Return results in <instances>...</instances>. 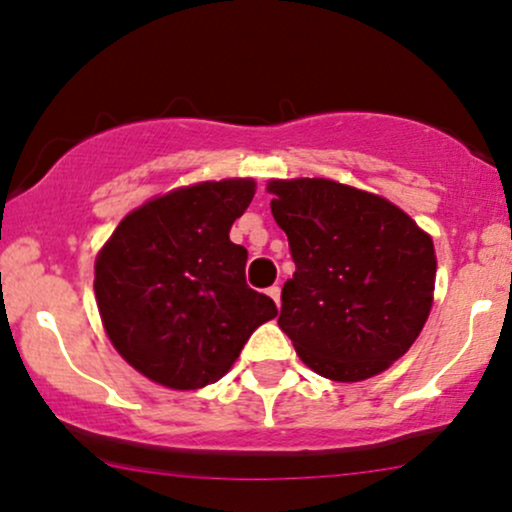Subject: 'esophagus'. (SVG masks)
Segmentation results:
<instances>
[{
    "instance_id": "1",
    "label": "esophagus",
    "mask_w": 512,
    "mask_h": 512,
    "mask_svg": "<svg viewBox=\"0 0 512 512\" xmlns=\"http://www.w3.org/2000/svg\"><path fill=\"white\" fill-rule=\"evenodd\" d=\"M267 293L274 298L276 305H281V289H279V286H269Z\"/></svg>"
}]
</instances>
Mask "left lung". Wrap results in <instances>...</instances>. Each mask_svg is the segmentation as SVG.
<instances>
[{"label":"left lung","instance_id":"obj_1","mask_svg":"<svg viewBox=\"0 0 512 512\" xmlns=\"http://www.w3.org/2000/svg\"><path fill=\"white\" fill-rule=\"evenodd\" d=\"M267 190L296 262L279 315L296 354L339 383L383 373L431 313V236L392 202L342 182L272 180Z\"/></svg>","mask_w":512,"mask_h":512}]
</instances>
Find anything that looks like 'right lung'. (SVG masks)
Masks as SVG:
<instances>
[{
    "mask_svg": "<svg viewBox=\"0 0 512 512\" xmlns=\"http://www.w3.org/2000/svg\"><path fill=\"white\" fill-rule=\"evenodd\" d=\"M252 197L250 178L180 187L127 214L98 252L93 289L105 332L154 383H216L276 317L272 298L245 281L248 250L228 238Z\"/></svg>",
    "mask_w": 512,
    "mask_h": 512,
    "instance_id": "add662e5",
    "label": "right lung"
}]
</instances>
